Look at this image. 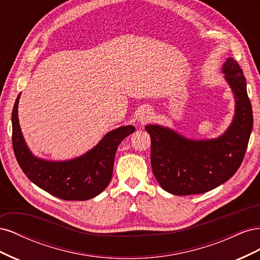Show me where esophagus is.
Here are the masks:
<instances>
[{
    "instance_id": "1",
    "label": "esophagus",
    "mask_w": 260,
    "mask_h": 260,
    "mask_svg": "<svg viewBox=\"0 0 260 260\" xmlns=\"http://www.w3.org/2000/svg\"><path fill=\"white\" fill-rule=\"evenodd\" d=\"M152 117H153V113L149 111V109H143V111L140 113L138 118H139V121L144 124V123H146V122L151 120Z\"/></svg>"
}]
</instances>
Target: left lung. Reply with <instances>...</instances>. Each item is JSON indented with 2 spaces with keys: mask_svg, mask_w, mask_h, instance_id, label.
Here are the masks:
<instances>
[{
  "mask_svg": "<svg viewBox=\"0 0 260 260\" xmlns=\"http://www.w3.org/2000/svg\"><path fill=\"white\" fill-rule=\"evenodd\" d=\"M222 69L237 102L233 122L222 137L192 141L159 125L145 127L152 140L153 174L164 190L171 194H202L212 190L238 171L245 156L253 129L246 79L233 58H228Z\"/></svg>",
  "mask_w": 260,
  "mask_h": 260,
  "instance_id": "1",
  "label": "left lung"
}]
</instances>
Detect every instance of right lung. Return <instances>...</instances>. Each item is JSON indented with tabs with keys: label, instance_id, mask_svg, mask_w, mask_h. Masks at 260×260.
<instances>
[{
	"label": "right lung",
	"instance_id": "add662e5",
	"mask_svg": "<svg viewBox=\"0 0 260 260\" xmlns=\"http://www.w3.org/2000/svg\"><path fill=\"white\" fill-rule=\"evenodd\" d=\"M20 94L12 113L13 149L21 170L30 181L53 196L65 201H86L103 192L113 177L117 147L135 132L127 125L113 130L90 152L77 159L55 162L38 159L23 141L17 116Z\"/></svg>",
	"mask_w": 260,
	"mask_h": 260
}]
</instances>
